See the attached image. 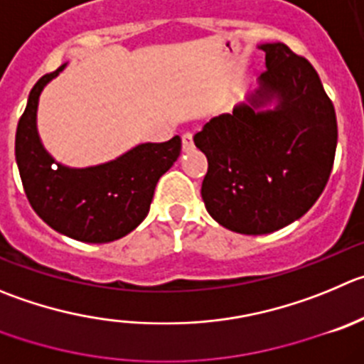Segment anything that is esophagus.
<instances>
[{
	"label": "esophagus",
	"mask_w": 364,
	"mask_h": 364,
	"mask_svg": "<svg viewBox=\"0 0 364 364\" xmlns=\"http://www.w3.org/2000/svg\"><path fill=\"white\" fill-rule=\"evenodd\" d=\"M183 151H192L193 149V134L192 132H185V134H183Z\"/></svg>",
	"instance_id": "34e87169"
}]
</instances>
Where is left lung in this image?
I'll return each mask as SVG.
<instances>
[{"instance_id": "left-lung-1", "label": "left lung", "mask_w": 364, "mask_h": 364, "mask_svg": "<svg viewBox=\"0 0 364 364\" xmlns=\"http://www.w3.org/2000/svg\"><path fill=\"white\" fill-rule=\"evenodd\" d=\"M259 48L266 53L259 90L193 136L208 159L206 210L244 235L277 232L307 213L331 178L338 145L334 105L312 64L284 43Z\"/></svg>"}]
</instances>
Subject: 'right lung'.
<instances>
[{
  "mask_svg": "<svg viewBox=\"0 0 364 364\" xmlns=\"http://www.w3.org/2000/svg\"><path fill=\"white\" fill-rule=\"evenodd\" d=\"M66 68L37 80L16 131V161L33 212L50 228L80 242L102 244L125 237L147 217L158 179L181 152V138L141 144L113 161L86 168L57 163L37 132L41 91Z\"/></svg>",
  "mask_w": 364,
  "mask_h": 364,
  "instance_id": "1",
  "label": "right lung"
}]
</instances>
